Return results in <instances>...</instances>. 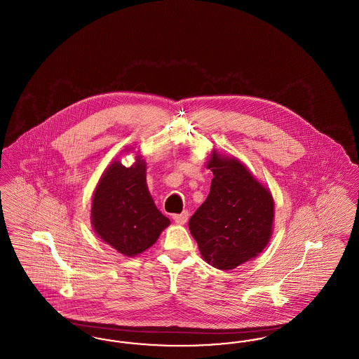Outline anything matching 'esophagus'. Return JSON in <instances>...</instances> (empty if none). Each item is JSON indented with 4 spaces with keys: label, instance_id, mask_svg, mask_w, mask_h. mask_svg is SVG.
<instances>
[{
    "label": "esophagus",
    "instance_id": "34e87169",
    "mask_svg": "<svg viewBox=\"0 0 359 359\" xmlns=\"http://www.w3.org/2000/svg\"><path fill=\"white\" fill-rule=\"evenodd\" d=\"M188 215H189L188 211H183L182 214H173L172 218L177 224H184L188 221Z\"/></svg>",
    "mask_w": 359,
    "mask_h": 359
}]
</instances>
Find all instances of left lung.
<instances>
[{
    "label": "left lung",
    "instance_id": "left-lung-1",
    "mask_svg": "<svg viewBox=\"0 0 359 359\" xmlns=\"http://www.w3.org/2000/svg\"><path fill=\"white\" fill-rule=\"evenodd\" d=\"M205 167L214 175L210 194L188 227L205 262L230 271L256 258L268 245L273 198L236 157L212 151Z\"/></svg>",
    "mask_w": 359,
    "mask_h": 359
}]
</instances>
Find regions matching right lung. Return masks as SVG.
<instances>
[{"label":"right lung","instance_id":"right-lung-1","mask_svg":"<svg viewBox=\"0 0 359 359\" xmlns=\"http://www.w3.org/2000/svg\"><path fill=\"white\" fill-rule=\"evenodd\" d=\"M91 224L98 237L123 256L149 249L170 226L147 186V164L137 156L132 167L113 161L93 195Z\"/></svg>","mask_w":359,"mask_h":359}]
</instances>
